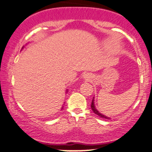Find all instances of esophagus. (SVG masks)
Listing matches in <instances>:
<instances>
[{"instance_id":"34e87169","label":"esophagus","mask_w":152,"mask_h":152,"mask_svg":"<svg viewBox=\"0 0 152 152\" xmlns=\"http://www.w3.org/2000/svg\"><path fill=\"white\" fill-rule=\"evenodd\" d=\"M84 77H85V79H88L89 76H88V75H85V76H84Z\"/></svg>"}]
</instances>
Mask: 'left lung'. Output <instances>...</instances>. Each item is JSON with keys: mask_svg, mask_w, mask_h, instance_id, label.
Here are the masks:
<instances>
[{"mask_svg": "<svg viewBox=\"0 0 152 152\" xmlns=\"http://www.w3.org/2000/svg\"><path fill=\"white\" fill-rule=\"evenodd\" d=\"M91 108H92V110L93 111V113H95V114H96L97 115L100 116V117L102 118H106V119H109L108 117H107V116L104 115H102V113H99V111L97 110V109L96 108V107H95V104H94V98H93V101H92V103H91Z\"/></svg>", "mask_w": 152, "mask_h": 152, "instance_id": "8db88e82", "label": "left lung"}]
</instances>
